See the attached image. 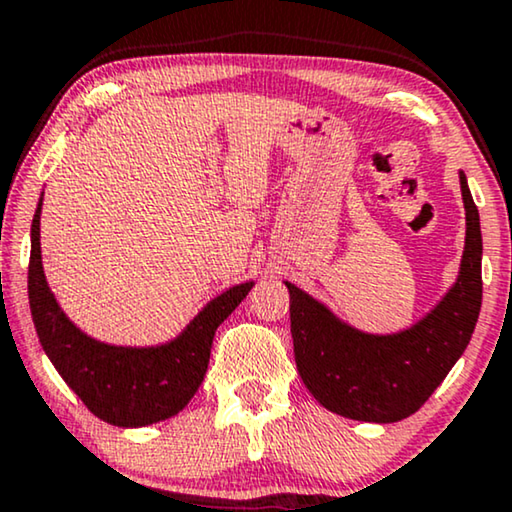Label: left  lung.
Here are the masks:
<instances>
[{
	"mask_svg": "<svg viewBox=\"0 0 512 512\" xmlns=\"http://www.w3.org/2000/svg\"><path fill=\"white\" fill-rule=\"evenodd\" d=\"M459 180L466 208L459 278L440 304L407 330L395 335L360 332L285 281L299 377L325 410L374 424L407 419L466 351L482 304V234L466 175L459 173Z\"/></svg>",
	"mask_w": 512,
	"mask_h": 512,
	"instance_id": "obj_1",
	"label": "left lung"
}]
</instances>
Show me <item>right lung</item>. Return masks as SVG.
<instances>
[{"label":"right lung","mask_w":512,"mask_h":512,"mask_svg":"<svg viewBox=\"0 0 512 512\" xmlns=\"http://www.w3.org/2000/svg\"><path fill=\"white\" fill-rule=\"evenodd\" d=\"M44 196V194H42ZM42 199L32 220L27 295L39 342L65 384L95 417L121 428L166 421L185 410L206 377L213 337L255 283H241L203 306L185 330L159 346H114L81 332L46 283L39 243Z\"/></svg>","instance_id":"right-lung-1"}]
</instances>
